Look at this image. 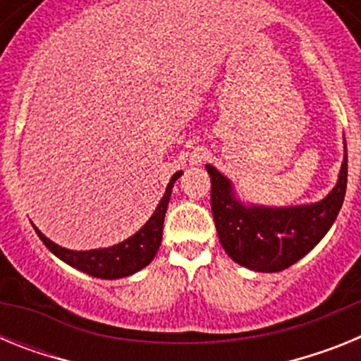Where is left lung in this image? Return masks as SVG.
<instances>
[{
	"mask_svg": "<svg viewBox=\"0 0 361 361\" xmlns=\"http://www.w3.org/2000/svg\"><path fill=\"white\" fill-rule=\"evenodd\" d=\"M212 177V212L220 244L240 266L258 273L288 269L325 237L334 224L347 190V145L336 186L322 200L298 206L245 204L235 186L215 166L206 164Z\"/></svg>",
	"mask_w": 361,
	"mask_h": 361,
	"instance_id": "8db88e82",
	"label": "left lung"
}]
</instances>
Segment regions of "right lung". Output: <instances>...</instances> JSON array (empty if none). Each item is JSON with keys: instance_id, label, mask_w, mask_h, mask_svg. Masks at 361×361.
Masks as SVG:
<instances>
[{"instance_id": "1", "label": "right lung", "mask_w": 361, "mask_h": 361, "mask_svg": "<svg viewBox=\"0 0 361 361\" xmlns=\"http://www.w3.org/2000/svg\"><path fill=\"white\" fill-rule=\"evenodd\" d=\"M180 175H183V170L173 173V177L170 178V183L166 186L164 195L159 200L153 215L146 220V224L139 231L133 233L132 237H128L126 240L119 242L116 245H110V247H99V250L86 251L66 250L63 245L56 244V242L44 237L36 226H32L36 229L37 237L43 240V244L59 260H63L68 266L82 271L86 275L95 276V279H124V276L133 275V273H137V271H141L142 267L148 266L153 260V257L157 255L162 242V224H164V215L166 209H168V202H170L171 190H173L175 180Z\"/></svg>"}]
</instances>
